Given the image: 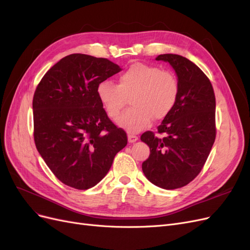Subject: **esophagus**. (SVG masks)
Instances as JSON below:
<instances>
[{
    "instance_id": "1",
    "label": "esophagus",
    "mask_w": 250,
    "mask_h": 250,
    "mask_svg": "<svg viewBox=\"0 0 250 250\" xmlns=\"http://www.w3.org/2000/svg\"><path fill=\"white\" fill-rule=\"evenodd\" d=\"M138 140H139V138L137 137V135L131 134V133L128 134V142H129V143H134V142H137Z\"/></svg>"
}]
</instances>
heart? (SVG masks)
I'll return each mask as SVG.
<instances>
[{
    "mask_svg": "<svg viewBox=\"0 0 250 250\" xmlns=\"http://www.w3.org/2000/svg\"><path fill=\"white\" fill-rule=\"evenodd\" d=\"M178 94L175 73L143 62H135L121 73L118 84L104 80L97 86L98 98L112 120L119 118L130 97L132 107L119 119V125L129 132L143 130L152 118L167 117L175 106Z\"/></svg>",
    "mask_w": 250,
    "mask_h": 250,
    "instance_id": "1",
    "label": "heart"
}]
</instances>
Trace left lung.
<instances>
[{"instance_id":"1","label":"left lung","mask_w":250,"mask_h":250,"mask_svg":"<svg viewBox=\"0 0 250 250\" xmlns=\"http://www.w3.org/2000/svg\"><path fill=\"white\" fill-rule=\"evenodd\" d=\"M176 72L179 94L175 106L153 131L141 140L150 148L143 163L145 176L153 185L174 190L187 186L206 164L216 139V99L209 79L188 58L176 54L158 55Z\"/></svg>"}]
</instances>
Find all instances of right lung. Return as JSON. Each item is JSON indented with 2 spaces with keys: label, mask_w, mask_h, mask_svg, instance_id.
Listing matches in <instances>:
<instances>
[{
  "label": "right lung",
  "mask_w": 250,
  "mask_h": 250,
  "mask_svg": "<svg viewBox=\"0 0 250 250\" xmlns=\"http://www.w3.org/2000/svg\"><path fill=\"white\" fill-rule=\"evenodd\" d=\"M121 71L106 58L71 54L44 74L33 97L34 142L62 184L77 190L96 186L127 135L108 118L97 86Z\"/></svg>",
  "instance_id": "add662e5"
}]
</instances>
